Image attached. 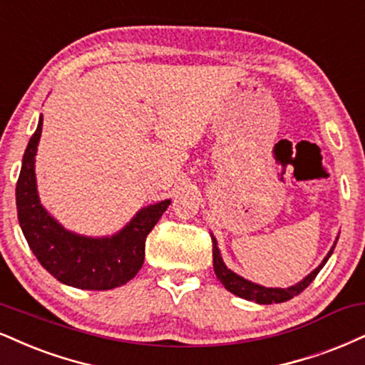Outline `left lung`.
<instances>
[{"mask_svg": "<svg viewBox=\"0 0 365 365\" xmlns=\"http://www.w3.org/2000/svg\"><path fill=\"white\" fill-rule=\"evenodd\" d=\"M210 238H212V260H214V272H216V277L221 280V284L225 285L227 291L235 294V296L241 297V299L255 301V302H258V304L285 302V301L292 299V297L297 296V294H301L311 282H313L316 275L319 274V270L324 267V263L328 262V258L331 257L333 250H335V245L338 241V238H336L335 243H333V247L330 248V252H328L327 257L323 258V262L319 263V265L316 267L311 274H308L304 279L299 280L297 284L291 285V287H265V285L255 284V282H252V280L241 277V275L236 274V272L227 269L225 260H222V257H221V252H219V248H217V240L214 238L212 235H210Z\"/></svg>", "mask_w": 365, "mask_h": 365, "instance_id": "obj_1", "label": "left lung"}]
</instances>
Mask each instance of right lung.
I'll return each instance as SVG.
<instances>
[{"label":"right lung","instance_id":"add662e5","mask_svg":"<svg viewBox=\"0 0 365 365\" xmlns=\"http://www.w3.org/2000/svg\"><path fill=\"white\" fill-rule=\"evenodd\" d=\"M42 115L25 149L19 182L16 212L30 250L51 275L66 285L85 291H108L135 277L144 263L146 238L170 199L156 202L135 212L112 236H83L66 230L41 204L35 178V156L42 134Z\"/></svg>","mask_w":365,"mask_h":365}]
</instances>
